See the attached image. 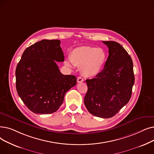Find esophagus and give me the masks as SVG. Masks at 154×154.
<instances>
[{
	"mask_svg": "<svg viewBox=\"0 0 154 154\" xmlns=\"http://www.w3.org/2000/svg\"><path fill=\"white\" fill-rule=\"evenodd\" d=\"M84 81V79L81 77H77V82L78 83H81Z\"/></svg>",
	"mask_w": 154,
	"mask_h": 154,
	"instance_id": "esophagus-1",
	"label": "esophagus"
}]
</instances>
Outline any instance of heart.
<instances>
[{
    "mask_svg": "<svg viewBox=\"0 0 154 154\" xmlns=\"http://www.w3.org/2000/svg\"><path fill=\"white\" fill-rule=\"evenodd\" d=\"M107 55L102 48L92 46H80L73 49L70 54V61L66 64L81 66L82 74L88 77L97 75L103 69Z\"/></svg>",
    "mask_w": 154,
    "mask_h": 154,
    "instance_id": "1",
    "label": "heart"
}]
</instances>
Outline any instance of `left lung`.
Segmentation results:
<instances>
[{"label": "left lung", "instance_id": "obj_1", "mask_svg": "<svg viewBox=\"0 0 154 154\" xmlns=\"http://www.w3.org/2000/svg\"><path fill=\"white\" fill-rule=\"evenodd\" d=\"M103 42L109 48V56L103 70L85 81L84 104L92 115L109 118L130 101L135 76L131 58L123 46L112 41Z\"/></svg>", "mask_w": 154, "mask_h": 154}]
</instances>
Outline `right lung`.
<instances>
[{
    "mask_svg": "<svg viewBox=\"0 0 154 154\" xmlns=\"http://www.w3.org/2000/svg\"><path fill=\"white\" fill-rule=\"evenodd\" d=\"M58 39H43L26 48L16 70V90L27 108L36 114L57 111L77 78L63 75L56 62L64 61Z\"/></svg>",
    "mask_w": 154,
    "mask_h": 154,
    "instance_id": "right-lung-1",
    "label": "right lung"
}]
</instances>
